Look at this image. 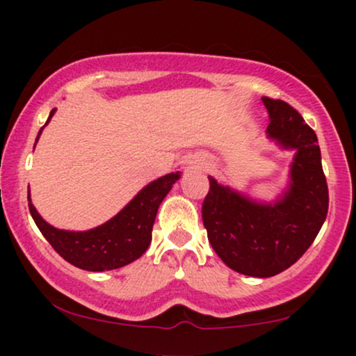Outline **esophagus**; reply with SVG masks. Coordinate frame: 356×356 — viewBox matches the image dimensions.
Here are the masks:
<instances>
[{"instance_id":"obj_1","label":"esophagus","mask_w":356,"mask_h":356,"mask_svg":"<svg viewBox=\"0 0 356 356\" xmlns=\"http://www.w3.org/2000/svg\"><path fill=\"white\" fill-rule=\"evenodd\" d=\"M192 167H195V169H199V167H202V162H191Z\"/></svg>"}]
</instances>
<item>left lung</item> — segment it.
I'll return each instance as SVG.
<instances>
[{"mask_svg": "<svg viewBox=\"0 0 356 356\" xmlns=\"http://www.w3.org/2000/svg\"><path fill=\"white\" fill-rule=\"evenodd\" d=\"M268 137L296 150L288 191L276 202H256L209 177L202 222L212 249L231 269L269 277L295 264L313 244L328 214V186L314 130L283 100L263 97Z\"/></svg>", "mask_w": 356, "mask_h": 356, "instance_id": "left-lung-1", "label": "left lung"}]
</instances>
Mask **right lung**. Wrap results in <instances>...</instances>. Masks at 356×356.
Listing matches in <instances>:
<instances>
[{
    "label": "right lung",
    "instance_id": "add662e5",
    "mask_svg": "<svg viewBox=\"0 0 356 356\" xmlns=\"http://www.w3.org/2000/svg\"><path fill=\"white\" fill-rule=\"evenodd\" d=\"M53 113L55 110L50 112L47 124ZM179 177L181 172H172L150 182L115 218L90 231L56 229L36 212L30 197L28 207L44 239L65 261L87 271H108L130 264L147 251L152 239V227L159 206Z\"/></svg>",
    "mask_w": 356,
    "mask_h": 356
}]
</instances>
